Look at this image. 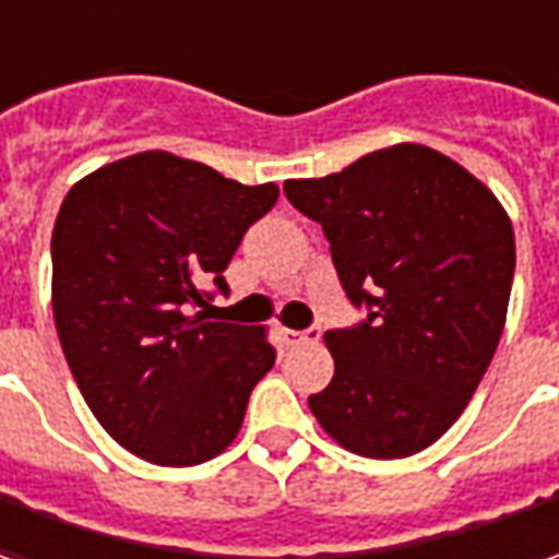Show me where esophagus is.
<instances>
[{"label":"esophagus","instance_id":"34e87169","mask_svg":"<svg viewBox=\"0 0 559 559\" xmlns=\"http://www.w3.org/2000/svg\"><path fill=\"white\" fill-rule=\"evenodd\" d=\"M284 342L290 347L314 345V342H320V326H311V330H284Z\"/></svg>","mask_w":559,"mask_h":559}]
</instances>
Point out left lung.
<instances>
[{
  "instance_id": "left-lung-1",
  "label": "left lung",
  "mask_w": 559,
  "mask_h": 559,
  "mask_svg": "<svg viewBox=\"0 0 559 559\" xmlns=\"http://www.w3.org/2000/svg\"><path fill=\"white\" fill-rule=\"evenodd\" d=\"M284 193L318 221L369 318L330 330V388L308 396L350 454L400 460L439 442L493 360L514 278L509 212L460 163L402 142Z\"/></svg>"
}]
</instances>
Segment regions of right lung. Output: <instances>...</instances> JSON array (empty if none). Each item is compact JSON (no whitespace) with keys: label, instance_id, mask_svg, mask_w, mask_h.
Wrapping results in <instances>:
<instances>
[{"label":"right lung","instance_id":"right-lung-1","mask_svg":"<svg viewBox=\"0 0 559 559\" xmlns=\"http://www.w3.org/2000/svg\"><path fill=\"white\" fill-rule=\"evenodd\" d=\"M278 202L205 163L142 151L84 175L53 224L50 302L66 362L103 429L154 466H199L239 436L275 366L266 326L214 323L205 284Z\"/></svg>","mask_w":559,"mask_h":559}]
</instances>
